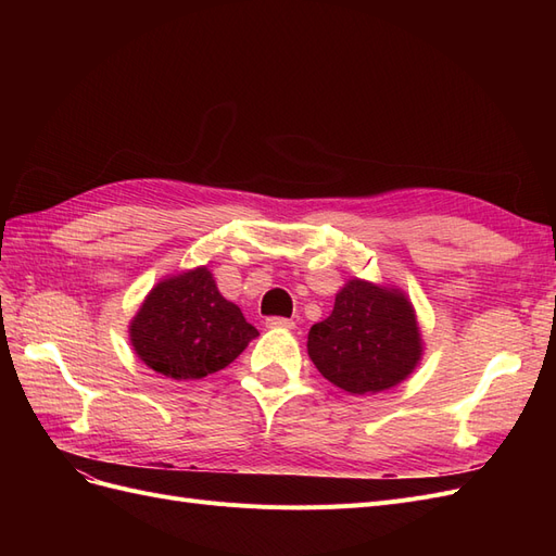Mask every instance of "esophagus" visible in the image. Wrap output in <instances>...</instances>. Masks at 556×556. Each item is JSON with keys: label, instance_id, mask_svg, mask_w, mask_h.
I'll return each mask as SVG.
<instances>
[{"label": "esophagus", "instance_id": "obj_1", "mask_svg": "<svg viewBox=\"0 0 556 556\" xmlns=\"http://www.w3.org/2000/svg\"><path fill=\"white\" fill-rule=\"evenodd\" d=\"M266 327L271 329H294V323L288 317H266Z\"/></svg>", "mask_w": 556, "mask_h": 556}]
</instances>
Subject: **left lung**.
Returning <instances> with one entry per match:
<instances>
[{
    "label": "left lung",
    "mask_w": 556,
    "mask_h": 556,
    "mask_svg": "<svg viewBox=\"0 0 556 556\" xmlns=\"http://www.w3.org/2000/svg\"><path fill=\"white\" fill-rule=\"evenodd\" d=\"M308 355L329 382L350 394H376L413 374L422 339L410 301L399 290L350 280L333 311L308 331Z\"/></svg>",
    "instance_id": "8db88e82"
}]
</instances>
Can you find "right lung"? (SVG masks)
<instances>
[{
    "instance_id": "obj_1",
    "label": "right lung",
    "mask_w": 556,
    "mask_h": 556,
    "mask_svg": "<svg viewBox=\"0 0 556 556\" xmlns=\"http://www.w3.org/2000/svg\"><path fill=\"white\" fill-rule=\"evenodd\" d=\"M255 336L241 308L217 292L206 266L157 282L129 327L137 355L174 380L220 371Z\"/></svg>"
}]
</instances>
